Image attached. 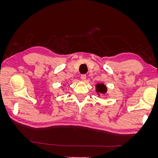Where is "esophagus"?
<instances>
[{
  "instance_id": "34e87169",
  "label": "esophagus",
  "mask_w": 158,
  "mask_h": 158,
  "mask_svg": "<svg viewBox=\"0 0 158 158\" xmlns=\"http://www.w3.org/2000/svg\"><path fill=\"white\" fill-rule=\"evenodd\" d=\"M80 78H81V80H85V78H86V75H85V74H82V75H81V76H80Z\"/></svg>"
}]
</instances>
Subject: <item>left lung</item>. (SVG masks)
<instances>
[{
  "label": "left lung",
  "mask_w": 158,
  "mask_h": 158,
  "mask_svg": "<svg viewBox=\"0 0 158 158\" xmlns=\"http://www.w3.org/2000/svg\"><path fill=\"white\" fill-rule=\"evenodd\" d=\"M95 88H96V92L98 93V95L99 94H105L107 92V88L103 84H98L95 85Z\"/></svg>",
  "instance_id": "8db88e82"
}]
</instances>
